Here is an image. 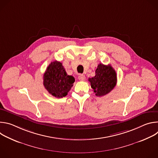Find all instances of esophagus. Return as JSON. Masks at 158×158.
<instances>
[{"label": "esophagus", "mask_w": 158, "mask_h": 158, "mask_svg": "<svg viewBox=\"0 0 158 158\" xmlns=\"http://www.w3.org/2000/svg\"><path fill=\"white\" fill-rule=\"evenodd\" d=\"M79 79L80 81H84V80L85 79V76L83 75V74H80V75L79 76Z\"/></svg>", "instance_id": "1"}]
</instances>
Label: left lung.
<instances>
[{"label": "left lung", "mask_w": 158, "mask_h": 158, "mask_svg": "<svg viewBox=\"0 0 158 158\" xmlns=\"http://www.w3.org/2000/svg\"><path fill=\"white\" fill-rule=\"evenodd\" d=\"M96 75L88 81L97 96H103L110 93L116 85L117 75L110 65L99 64L95 71Z\"/></svg>", "instance_id": "8db88e82"}]
</instances>
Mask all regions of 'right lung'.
Instances as JSON below:
<instances>
[{
  "label": "right lung",
  "instance_id": "add662e5",
  "mask_svg": "<svg viewBox=\"0 0 158 158\" xmlns=\"http://www.w3.org/2000/svg\"><path fill=\"white\" fill-rule=\"evenodd\" d=\"M43 80L45 88L57 98L66 96L75 82L74 77L67 75L62 64L57 60L51 62L47 67Z\"/></svg>",
  "mask_w": 158,
  "mask_h": 158
}]
</instances>
